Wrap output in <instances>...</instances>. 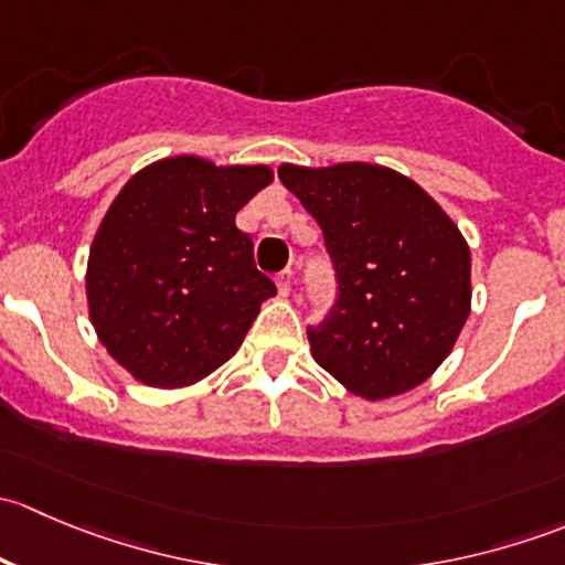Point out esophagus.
<instances>
[{
	"instance_id": "obj_1",
	"label": "esophagus",
	"mask_w": 565,
	"mask_h": 565,
	"mask_svg": "<svg viewBox=\"0 0 565 565\" xmlns=\"http://www.w3.org/2000/svg\"><path fill=\"white\" fill-rule=\"evenodd\" d=\"M292 281H295V273L292 270H281L276 276V287H278V295H284L287 298L289 292H292Z\"/></svg>"
}]
</instances>
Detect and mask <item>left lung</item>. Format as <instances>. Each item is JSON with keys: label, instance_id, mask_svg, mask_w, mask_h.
Segmentation results:
<instances>
[{"label": "left lung", "instance_id": "left-lung-1", "mask_svg": "<svg viewBox=\"0 0 565 565\" xmlns=\"http://www.w3.org/2000/svg\"><path fill=\"white\" fill-rule=\"evenodd\" d=\"M278 180L315 215L339 281L330 315L309 328L315 361L363 398L429 380L470 315L457 224L418 182L377 163H284Z\"/></svg>", "mask_w": 565, "mask_h": 565}]
</instances>
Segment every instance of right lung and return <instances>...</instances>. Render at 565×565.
I'll return each mask as SVG.
<instances>
[{"mask_svg":"<svg viewBox=\"0 0 565 565\" xmlns=\"http://www.w3.org/2000/svg\"><path fill=\"white\" fill-rule=\"evenodd\" d=\"M270 167L174 156L136 172L89 248L87 303L100 344L139 383L185 388L230 361L276 284L235 215Z\"/></svg>","mask_w":565,"mask_h":565,"instance_id":"1","label":"right lung"}]
</instances>
